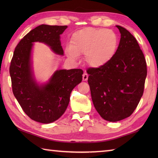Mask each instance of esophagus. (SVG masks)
<instances>
[{
	"label": "esophagus",
	"mask_w": 158,
	"mask_h": 158,
	"mask_svg": "<svg viewBox=\"0 0 158 158\" xmlns=\"http://www.w3.org/2000/svg\"><path fill=\"white\" fill-rule=\"evenodd\" d=\"M88 79V75L87 73H83V81H87Z\"/></svg>",
	"instance_id": "obj_1"
}]
</instances>
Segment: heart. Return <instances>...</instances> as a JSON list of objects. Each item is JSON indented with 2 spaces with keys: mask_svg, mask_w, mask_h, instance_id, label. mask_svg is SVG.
Wrapping results in <instances>:
<instances>
[{
  "mask_svg": "<svg viewBox=\"0 0 158 158\" xmlns=\"http://www.w3.org/2000/svg\"><path fill=\"white\" fill-rule=\"evenodd\" d=\"M117 47L118 38L113 31L85 28L73 35L66 53L73 60L78 58L79 54H85V60L89 66L99 68L112 60Z\"/></svg>",
  "mask_w": 158,
  "mask_h": 158,
  "instance_id": "heart-1",
  "label": "heart"
}]
</instances>
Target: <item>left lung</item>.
<instances>
[{
	"label": "left lung",
	"instance_id": "obj_1",
	"mask_svg": "<svg viewBox=\"0 0 158 158\" xmlns=\"http://www.w3.org/2000/svg\"><path fill=\"white\" fill-rule=\"evenodd\" d=\"M116 27L121 39L115 56L106 65L87 70L94 106L101 117L111 122L132 115L143 96L147 73L135 36L122 26Z\"/></svg>",
	"mask_w": 158,
	"mask_h": 158
}]
</instances>
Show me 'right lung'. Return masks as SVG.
<instances>
[{
	"label": "right lung",
	"mask_w": 158,
	"mask_h": 158,
	"mask_svg": "<svg viewBox=\"0 0 158 158\" xmlns=\"http://www.w3.org/2000/svg\"><path fill=\"white\" fill-rule=\"evenodd\" d=\"M67 26L40 25L30 31L16 46L9 68L13 93L30 118L50 123L61 117L69 105L70 95L82 81L81 69L57 70L45 83L35 77L32 53L34 43H43L57 55L63 56L60 35Z\"/></svg>",
	"instance_id": "right-lung-1"
}]
</instances>
